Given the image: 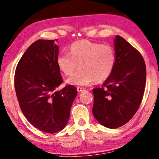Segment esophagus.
Returning a JSON list of instances; mask_svg holds the SVG:
<instances>
[{"label": "esophagus", "instance_id": "34e87169", "mask_svg": "<svg viewBox=\"0 0 159 159\" xmlns=\"http://www.w3.org/2000/svg\"><path fill=\"white\" fill-rule=\"evenodd\" d=\"M77 91L78 92H82V91H85V89L84 88H82V87H77Z\"/></svg>", "mask_w": 159, "mask_h": 159}]
</instances>
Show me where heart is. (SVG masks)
I'll use <instances>...</instances> for the list:
<instances>
[{
  "instance_id": "1",
  "label": "heart",
  "mask_w": 159,
  "mask_h": 159,
  "mask_svg": "<svg viewBox=\"0 0 159 159\" xmlns=\"http://www.w3.org/2000/svg\"><path fill=\"white\" fill-rule=\"evenodd\" d=\"M57 63L66 75H71L78 68L77 73L67 80L70 84L86 86L95 81L105 82L109 78L116 64L115 51L109 44H102L84 40L75 42L70 47V54L61 53Z\"/></svg>"
}]
</instances>
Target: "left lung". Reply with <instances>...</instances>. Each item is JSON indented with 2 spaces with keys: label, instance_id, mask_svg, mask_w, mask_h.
<instances>
[{
  "label": "left lung",
  "instance_id": "8db88e82",
  "mask_svg": "<svg viewBox=\"0 0 159 159\" xmlns=\"http://www.w3.org/2000/svg\"><path fill=\"white\" fill-rule=\"evenodd\" d=\"M114 44L115 69L101 88L93 89V115L109 129L122 126L132 119L140 107L146 84V66L140 53L119 35Z\"/></svg>",
  "mask_w": 159,
  "mask_h": 159
}]
</instances>
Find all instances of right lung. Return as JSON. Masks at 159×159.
<instances>
[{
  "instance_id": "right-lung-1",
  "label": "right lung",
  "mask_w": 159,
  "mask_h": 159,
  "mask_svg": "<svg viewBox=\"0 0 159 159\" xmlns=\"http://www.w3.org/2000/svg\"><path fill=\"white\" fill-rule=\"evenodd\" d=\"M57 40L34 42L16 66L15 88L25 117L41 131L54 133L68 124L77 89L67 85L56 91L63 79L57 63Z\"/></svg>"
}]
</instances>
